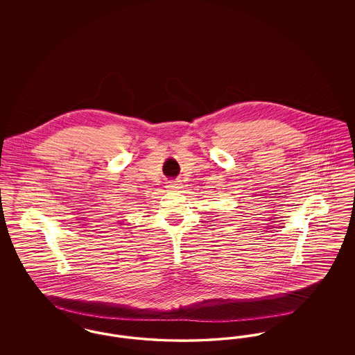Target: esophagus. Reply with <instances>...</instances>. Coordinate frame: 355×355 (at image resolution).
Returning a JSON list of instances; mask_svg holds the SVG:
<instances>
[{"label": "esophagus", "instance_id": "34e87169", "mask_svg": "<svg viewBox=\"0 0 355 355\" xmlns=\"http://www.w3.org/2000/svg\"><path fill=\"white\" fill-rule=\"evenodd\" d=\"M168 187H169L170 190H178V189H181L182 186H181V181H171V182H169V185H168Z\"/></svg>", "mask_w": 355, "mask_h": 355}]
</instances>
